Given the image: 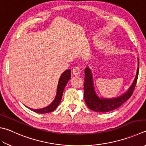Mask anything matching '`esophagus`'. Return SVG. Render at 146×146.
Listing matches in <instances>:
<instances>
[{"mask_svg": "<svg viewBox=\"0 0 146 146\" xmlns=\"http://www.w3.org/2000/svg\"><path fill=\"white\" fill-rule=\"evenodd\" d=\"M72 73L74 76H78L79 74L81 73V69L80 68L78 67H74L72 69Z\"/></svg>", "mask_w": 146, "mask_h": 146, "instance_id": "1", "label": "esophagus"}]
</instances>
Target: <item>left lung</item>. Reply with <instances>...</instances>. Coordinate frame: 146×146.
Segmentation results:
<instances>
[{"mask_svg": "<svg viewBox=\"0 0 146 146\" xmlns=\"http://www.w3.org/2000/svg\"><path fill=\"white\" fill-rule=\"evenodd\" d=\"M138 63V68L135 79L130 89L120 97L112 99H100L95 92L93 88V79L89 68H86L84 71V97L87 106L92 111L95 112H109L119 107L122 104L128 100L132 95L135 88L139 70V60Z\"/></svg>", "mask_w": 146, "mask_h": 146, "instance_id": "8db88e82", "label": "left lung"}]
</instances>
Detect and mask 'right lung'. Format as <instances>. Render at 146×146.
<instances>
[{"instance_id": "1", "label": "right lung", "mask_w": 146, "mask_h": 146, "mask_svg": "<svg viewBox=\"0 0 146 146\" xmlns=\"http://www.w3.org/2000/svg\"><path fill=\"white\" fill-rule=\"evenodd\" d=\"M71 78V71L70 70H67L65 71V72L62 74L60 78V80L58 82V88H57V93L55 98H54V101L52 102L51 104H50L49 106L45 107V108L40 109H32L35 112L39 114H44L48 113V112H51L55 110L58 106L59 105V104L61 102L63 92H64V90L66 86V84H67L68 81H69V79Z\"/></svg>"}]
</instances>
